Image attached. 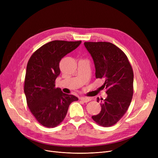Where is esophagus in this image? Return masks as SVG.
Here are the masks:
<instances>
[{
    "label": "esophagus",
    "instance_id": "obj_1",
    "mask_svg": "<svg viewBox=\"0 0 158 158\" xmlns=\"http://www.w3.org/2000/svg\"><path fill=\"white\" fill-rule=\"evenodd\" d=\"M80 99L82 100V101H83L84 103H87L89 101H91V99L89 98H84V97H82L80 98Z\"/></svg>",
    "mask_w": 158,
    "mask_h": 158
}]
</instances>
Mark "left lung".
<instances>
[{
    "instance_id": "obj_1",
    "label": "left lung",
    "mask_w": 158,
    "mask_h": 158,
    "mask_svg": "<svg viewBox=\"0 0 158 158\" xmlns=\"http://www.w3.org/2000/svg\"><path fill=\"white\" fill-rule=\"evenodd\" d=\"M84 44L93 59L95 77L105 80L103 87L107 94L106 99H101V111L92 117L99 125L113 126L125 114L132 101V66L123 51L111 43L85 42Z\"/></svg>"
}]
</instances>
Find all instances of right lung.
<instances>
[{
    "label": "right lung",
    "instance_id": "obj_1",
    "mask_svg": "<svg viewBox=\"0 0 158 158\" xmlns=\"http://www.w3.org/2000/svg\"><path fill=\"white\" fill-rule=\"evenodd\" d=\"M81 41H52L38 49L28 60L24 82L27 106L41 125L53 128L64 120L70 103L78 98L55 88L60 60Z\"/></svg>",
    "mask_w": 158,
    "mask_h": 158
}]
</instances>
